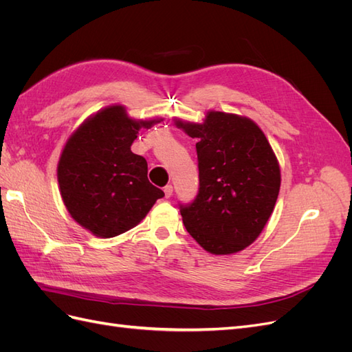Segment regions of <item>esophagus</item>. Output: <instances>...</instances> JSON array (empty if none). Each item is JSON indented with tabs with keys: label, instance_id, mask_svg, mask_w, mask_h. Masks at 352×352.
Returning <instances> with one entry per match:
<instances>
[{
	"label": "esophagus",
	"instance_id": "esophagus-1",
	"mask_svg": "<svg viewBox=\"0 0 352 352\" xmlns=\"http://www.w3.org/2000/svg\"><path fill=\"white\" fill-rule=\"evenodd\" d=\"M164 195H166V198H170L173 195V186L172 185H166L164 186Z\"/></svg>",
	"mask_w": 352,
	"mask_h": 352
}]
</instances>
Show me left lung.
<instances>
[{
    "label": "left lung",
    "instance_id": "obj_1",
    "mask_svg": "<svg viewBox=\"0 0 352 352\" xmlns=\"http://www.w3.org/2000/svg\"><path fill=\"white\" fill-rule=\"evenodd\" d=\"M197 138L199 188L180 204L189 235L211 254H233L258 238L280 189V168L267 138L247 117L210 111L204 123L176 122Z\"/></svg>",
    "mask_w": 352,
    "mask_h": 352
}]
</instances>
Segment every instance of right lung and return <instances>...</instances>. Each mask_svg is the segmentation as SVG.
<instances>
[{"mask_svg":"<svg viewBox=\"0 0 352 352\" xmlns=\"http://www.w3.org/2000/svg\"><path fill=\"white\" fill-rule=\"evenodd\" d=\"M158 120H133L123 105L94 114L61 153L57 176L70 216L95 236L113 238L135 228L164 192L148 180V164L131 145L141 127Z\"/></svg>","mask_w":352,"mask_h":352,"instance_id":"add662e5","label":"right lung"}]
</instances>
